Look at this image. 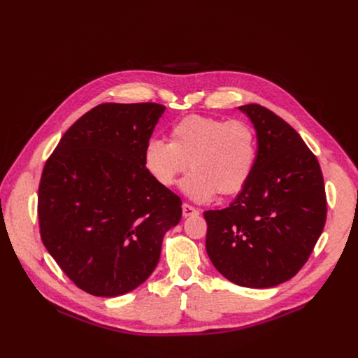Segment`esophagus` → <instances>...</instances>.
I'll return each mask as SVG.
<instances>
[{"label": "esophagus", "mask_w": 358, "mask_h": 358, "mask_svg": "<svg viewBox=\"0 0 358 358\" xmlns=\"http://www.w3.org/2000/svg\"><path fill=\"white\" fill-rule=\"evenodd\" d=\"M199 211L196 208H194L189 203H182V215L187 217H192V215H198Z\"/></svg>", "instance_id": "obj_1"}]
</instances>
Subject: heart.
<instances>
[{"label": "heart", "mask_w": 358, "mask_h": 358, "mask_svg": "<svg viewBox=\"0 0 358 358\" xmlns=\"http://www.w3.org/2000/svg\"><path fill=\"white\" fill-rule=\"evenodd\" d=\"M169 140L147 143L144 166L160 185L173 187L189 164L181 187L198 202L241 191L257 160V134L242 120L191 115L170 129Z\"/></svg>", "instance_id": "heart-1"}]
</instances>
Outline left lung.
<instances>
[{"instance_id": "obj_1", "label": "left lung", "mask_w": 358, "mask_h": 358, "mask_svg": "<svg viewBox=\"0 0 358 358\" xmlns=\"http://www.w3.org/2000/svg\"><path fill=\"white\" fill-rule=\"evenodd\" d=\"M257 130L258 152L229 207L203 213L206 248L228 280L273 287L308 262L324 228L327 201L320 164L299 133L272 110L239 106Z\"/></svg>"}]
</instances>
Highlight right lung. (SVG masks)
Listing matches in <instances>:
<instances>
[{"label": "right lung", "mask_w": 358, "mask_h": 358, "mask_svg": "<svg viewBox=\"0 0 358 358\" xmlns=\"http://www.w3.org/2000/svg\"><path fill=\"white\" fill-rule=\"evenodd\" d=\"M166 108L101 103L62 136L38 188L41 239L82 290L113 297L141 285L160 259L181 198L144 166Z\"/></svg>", "instance_id": "1"}]
</instances>
